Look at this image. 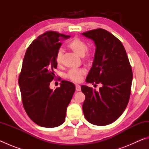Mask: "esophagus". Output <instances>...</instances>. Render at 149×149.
<instances>
[{"label":"esophagus","instance_id":"34e87169","mask_svg":"<svg viewBox=\"0 0 149 149\" xmlns=\"http://www.w3.org/2000/svg\"><path fill=\"white\" fill-rule=\"evenodd\" d=\"M75 89H76L77 91H81V86H80V85H78V84L75 85Z\"/></svg>","mask_w":149,"mask_h":149}]
</instances>
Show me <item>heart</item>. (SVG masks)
<instances>
[{
    "mask_svg": "<svg viewBox=\"0 0 149 149\" xmlns=\"http://www.w3.org/2000/svg\"><path fill=\"white\" fill-rule=\"evenodd\" d=\"M68 47L75 54L82 56L83 60L85 62H89L93 56V52L92 49L87 48L86 42L78 37H75L74 39H72L68 44ZM55 61L58 65H61L62 62V51L61 50H59L57 52L55 56ZM85 74V70L84 68L72 69L68 72L65 77L72 81L78 83L82 80Z\"/></svg>",
    "mask_w": 149,
    "mask_h": 149,
    "instance_id": "obj_1",
    "label": "heart"
}]
</instances>
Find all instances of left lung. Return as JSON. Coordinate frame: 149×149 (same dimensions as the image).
Instances as JSON below:
<instances>
[{
	"label": "left lung",
	"instance_id": "8db88e82",
	"mask_svg": "<svg viewBox=\"0 0 149 149\" xmlns=\"http://www.w3.org/2000/svg\"><path fill=\"white\" fill-rule=\"evenodd\" d=\"M82 35L93 40L96 45L86 81L102 85L99 91L81 86L85 95L83 112L89 123L107 125L115 122L127 107L133 79L132 66L122 42L110 32L99 28Z\"/></svg>",
	"mask_w": 149,
	"mask_h": 149
}]
</instances>
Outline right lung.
I'll return each instance as SVG.
<instances>
[{
	"label": "right lung",
	"instance_id": "obj_1",
	"mask_svg": "<svg viewBox=\"0 0 149 149\" xmlns=\"http://www.w3.org/2000/svg\"><path fill=\"white\" fill-rule=\"evenodd\" d=\"M56 31L39 35L27 48L19 75L22 103L30 119L45 127H55L64 122L66 109L75 92L74 84L62 81L60 87L50 89L55 78V56L62 39L69 38Z\"/></svg>",
	"mask_w": 149,
	"mask_h": 149
}]
</instances>
